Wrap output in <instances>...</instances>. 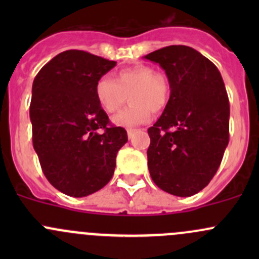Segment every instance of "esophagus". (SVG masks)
I'll return each mask as SVG.
<instances>
[{"mask_svg": "<svg viewBox=\"0 0 259 259\" xmlns=\"http://www.w3.org/2000/svg\"><path fill=\"white\" fill-rule=\"evenodd\" d=\"M135 132H137V130H134V129H129V130H127V138H129V139H132V138L134 137Z\"/></svg>", "mask_w": 259, "mask_h": 259, "instance_id": "34e87169", "label": "esophagus"}]
</instances>
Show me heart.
<instances>
[{"label":"heart","instance_id":"heart-1","mask_svg":"<svg viewBox=\"0 0 259 259\" xmlns=\"http://www.w3.org/2000/svg\"><path fill=\"white\" fill-rule=\"evenodd\" d=\"M169 82L148 65H137L119 70L114 79L104 76L95 85L99 105L106 113H115L129 99L130 105L113 116L115 126L132 129L150 120L151 111L165 108L169 99Z\"/></svg>","mask_w":259,"mask_h":259}]
</instances>
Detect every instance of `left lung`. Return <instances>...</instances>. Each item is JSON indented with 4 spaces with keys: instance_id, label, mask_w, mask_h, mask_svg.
Returning a JSON list of instances; mask_svg holds the SVG:
<instances>
[{
    "instance_id": "obj_1",
    "label": "left lung",
    "mask_w": 259,
    "mask_h": 259,
    "mask_svg": "<svg viewBox=\"0 0 259 259\" xmlns=\"http://www.w3.org/2000/svg\"><path fill=\"white\" fill-rule=\"evenodd\" d=\"M144 59L165 71L170 96L148 129V166L153 182L177 197L209 184L229 142V101L215 65L189 46H166Z\"/></svg>"
}]
</instances>
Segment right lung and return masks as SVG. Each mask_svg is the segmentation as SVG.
<instances>
[{"label": "right lung", "mask_w": 259, "mask_h": 259, "mask_svg": "<svg viewBox=\"0 0 259 259\" xmlns=\"http://www.w3.org/2000/svg\"><path fill=\"white\" fill-rule=\"evenodd\" d=\"M115 61L80 50L56 55L32 83L30 119L33 149L48 180L64 194L81 198L105 187L126 130L111 126L95 85Z\"/></svg>", "instance_id": "right-lung-1"}]
</instances>
